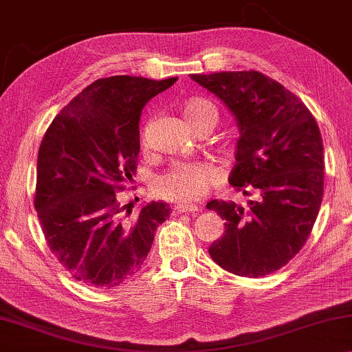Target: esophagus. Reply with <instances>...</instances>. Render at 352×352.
<instances>
[{"label":"esophagus","mask_w":352,"mask_h":352,"mask_svg":"<svg viewBox=\"0 0 352 352\" xmlns=\"http://www.w3.org/2000/svg\"><path fill=\"white\" fill-rule=\"evenodd\" d=\"M196 211H199V206L196 205H175L174 208H172V213L175 216L183 213H196Z\"/></svg>","instance_id":"obj_1"}]
</instances>
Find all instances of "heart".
I'll return each instance as SVG.
<instances>
[{"label": "heart", "mask_w": 352, "mask_h": 352, "mask_svg": "<svg viewBox=\"0 0 352 352\" xmlns=\"http://www.w3.org/2000/svg\"><path fill=\"white\" fill-rule=\"evenodd\" d=\"M185 117L189 125H196L205 119L217 120L216 108L205 100H191L185 104ZM219 172L206 163H178L156 178L155 191L160 197L178 204H192L202 199L208 188L217 182Z\"/></svg>", "instance_id": "b5f03b06"}]
</instances>
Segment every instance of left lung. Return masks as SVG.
<instances>
[{"instance_id":"8db88e82","label":"left lung","mask_w":352,"mask_h":352,"mask_svg":"<svg viewBox=\"0 0 352 352\" xmlns=\"http://www.w3.org/2000/svg\"><path fill=\"white\" fill-rule=\"evenodd\" d=\"M235 116L239 138L228 182L246 206L211 200L226 232L208 252L232 274L263 277L296 255L316 221L324 188L320 128L293 92L260 72L191 75Z\"/></svg>"}]
</instances>
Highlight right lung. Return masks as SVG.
<instances>
[{"label":"right lung","instance_id":"1","mask_svg":"<svg viewBox=\"0 0 352 352\" xmlns=\"http://www.w3.org/2000/svg\"><path fill=\"white\" fill-rule=\"evenodd\" d=\"M177 78H100L60 109L37 156L34 208L47 244L82 285L106 289L141 270L170 206L131 214L117 191L133 178L142 108Z\"/></svg>","mask_w":352,"mask_h":352}]
</instances>
